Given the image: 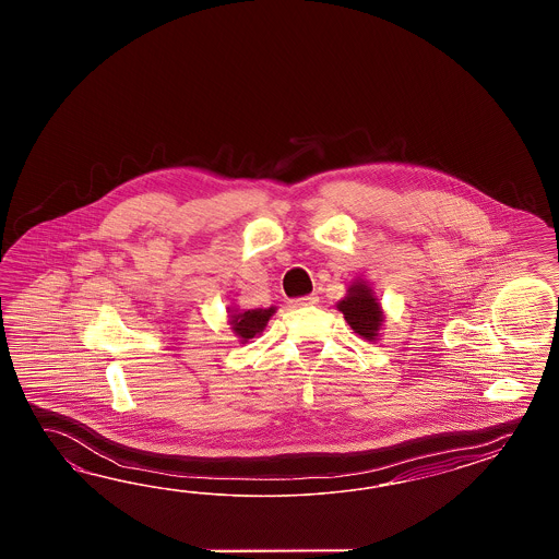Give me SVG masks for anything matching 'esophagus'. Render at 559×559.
<instances>
[{"label": "esophagus", "mask_w": 559, "mask_h": 559, "mask_svg": "<svg viewBox=\"0 0 559 559\" xmlns=\"http://www.w3.org/2000/svg\"><path fill=\"white\" fill-rule=\"evenodd\" d=\"M317 302H319V297H317V295H307V297L290 300V305H293V307H297V309H300V307H313Z\"/></svg>", "instance_id": "esophagus-1"}]
</instances>
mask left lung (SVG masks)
Returning <instances> with one entry per match:
<instances>
[{
    "mask_svg": "<svg viewBox=\"0 0 559 559\" xmlns=\"http://www.w3.org/2000/svg\"><path fill=\"white\" fill-rule=\"evenodd\" d=\"M337 309L357 335L368 341L380 337L383 311L366 281H355L354 285L347 288V297L337 302Z\"/></svg>",
    "mask_w": 559,
    "mask_h": 559,
    "instance_id": "left-lung-1",
    "label": "left lung"
}]
</instances>
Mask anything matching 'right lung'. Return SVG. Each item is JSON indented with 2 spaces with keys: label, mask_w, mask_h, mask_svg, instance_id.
Here are the masks:
<instances>
[{
  "label": "right lung",
  "mask_w": 559,
  "mask_h": 559,
  "mask_svg": "<svg viewBox=\"0 0 559 559\" xmlns=\"http://www.w3.org/2000/svg\"><path fill=\"white\" fill-rule=\"evenodd\" d=\"M230 323L231 331L240 337V343H246L248 340H254L257 335H260L269 319L276 313V307H269V309H230Z\"/></svg>",
  "instance_id": "1"
}]
</instances>
